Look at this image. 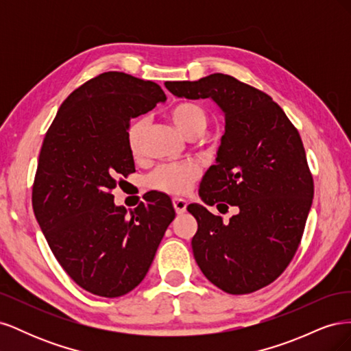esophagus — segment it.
<instances>
[{
    "mask_svg": "<svg viewBox=\"0 0 351 351\" xmlns=\"http://www.w3.org/2000/svg\"><path fill=\"white\" fill-rule=\"evenodd\" d=\"M173 205H174V209L177 214H184L186 212V208H187V200L182 199V197H174L173 199Z\"/></svg>",
    "mask_w": 351,
    "mask_h": 351,
    "instance_id": "1",
    "label": "esophagus"
}]
</instances>
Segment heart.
I'll list each match as a JSON object with an SVG mask.
<instances>
[{"label":"heart","instance_id":"b5f03b06","mask_svg":"<svg viewBox=\"0 0 351 351\" xmlns=\"http://www.w3.org/2000/svg\"><path fill=\"white\" fill-rule=\"evenodd\" d=\"M169 115H171V120L177 129L189 139H196V137L204 134L209 123L208 112L196 102H180L169 111ZM145 127V119L134 120L127 127V145H129V149L134 156L141 152ZM197 176L199 169L192 162L167 164L154 169L147 176L146 183L151 189L159 190V192H165L169 195H183L192 187Z\"/></svg>","mask_w":351,"mask_h":351}]
</instances>
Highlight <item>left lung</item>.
Returning a JSON list of instances; mask_svg holds the SVG:
<instances>
[{"mask_svg":"<svg viewBox=\"0 0 351 351\" xmlns=\"http://www.w3.org/2000/svg\"><path fill=\"white\" fill-rule=\"evenodd\" d=\"M165 86L176 97L212 98L224 111L218 164L208 169L199 195L210 206L228 209V203L240 212L224 222L205 206H187L197 221L192 249L199 268L228 294L263 289L293 261L312 206L302 137L269 95L228 74Z\"/></svg>","mask_w":351,"mask_h":351,"instance_id":"left-lung-1","label":"left lung"}]
</instances>
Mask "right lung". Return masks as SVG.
I'll return each instance as SVG.
<instances>
[{
  "label": "right lung",
  "mask_w": 351,
  "mask_h": 351,
  "mask_svg": "<svg viewBox=\"0 0 351 351\" xmlns=\"http://www.w3.org/2000/svg\"><path fill=\"white\" fill-rule=\"evenodd\" d=\"M167 99L159 84L107 71L73 90L42 142L32 206L51 252L83 290L120 297L149 271L171 199L151 193L127 215L112 190L134 173L127 127Z\"/></svg>",
  "instance_id": "right-lung-1"
}]
</instances>
